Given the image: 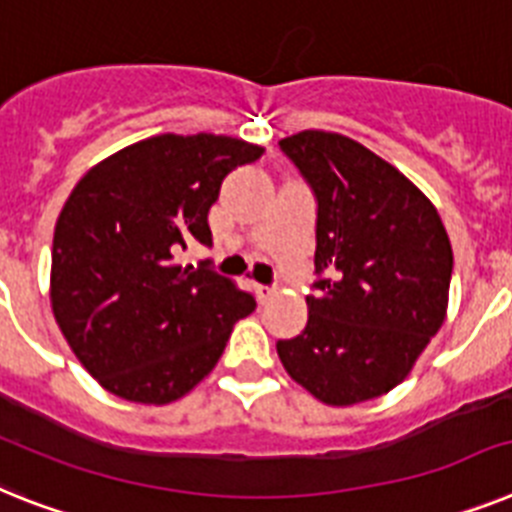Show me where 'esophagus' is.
I'll return each mask as SVG.
<instances>
[{"label":"esophagus","mask_w":512,"mask_h":512,"mask_svg":"<svg viewBox=\"0 0 512 512\" xmlns=\"http://www.w3.org/2000/svg\"><path fill=\"white\" fill-rule=\"evenodd\" d=\"M255 296H257V302L265 304V302H270L273 296H276V289H270V286H263V283H255Z\"/></svg>","instance_id":"34e87169"}]
</instances>
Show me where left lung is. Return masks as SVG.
I'll return each instance as SVG.
<instances>
[{
  "mask_svg": "<svg viewBox=\"0 0 512 512\" xmlns=\"http://www.w3.org/2000/svg\"><path fill=\"white\" fill-rule=\"evenodd\" d=\"M278 145L315 190L320 273L307 328L276 346L283 369L328 406L380 398L448 315V231L409 176L351 137L304 130Z\"/></svg>",
  "mask_w": 512,
  "mask_h": 512,
  "instance_id": "obj_1",
  "label": "left lung"
}]
</instances>
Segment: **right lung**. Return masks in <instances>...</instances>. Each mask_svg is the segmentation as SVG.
<instances>
[{
	"mask_svg": "<svg viewBox=\"0 0 512 512\" xmlns=\"http://www.w3.org/2000/svg\"><path fill=\"white\" fill-rule=\"evenodd\" d=\"M263 145L226 135H156L103 158L54 226L51 312L77 362L124 401L166 406L213 372L255 299L229 278L182 268L213 244L208 210L231 169Z\"/></svg>",
	"mask_w": 512,
	"mask_h": 512,
	"instance_id": "obj_1",
	"label": "right lung"
}]
</instances>
